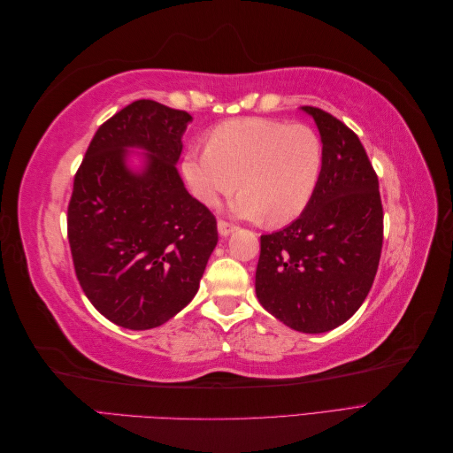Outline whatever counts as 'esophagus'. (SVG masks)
Here are the masks:
<instances>
[{
  "instance_id": "obj_1",
  "label": "esophagus",
  "mask_w": 453,
  "mask_h": 453,
  "mask_svg": "<svg viewBox=\"0 0 453 453\" xmlns=\"http://www.w3.org/2000/svg\"><path fill=\"white\" fill-rule=\"evenodd\" d=\"M217 226H219V234H221V236H228L230 232L236 230V225H232L228 221H223V219H221V221H219Z\"/></svg>"
}]
</instances>
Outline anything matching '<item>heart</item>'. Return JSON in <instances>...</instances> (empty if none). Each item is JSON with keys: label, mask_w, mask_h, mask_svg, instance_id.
Returning a JSON list of instances; mask_svg holds the SVG:
<instances>
[{"label": "heart", "mask_w": 453, "mask_h": 453, "mask_svg": "<svg viewBox=\"0 0 453 453\" xmlns=\"http://www.w3.org/2000/svg\"><path fill=\"white\" fill-rule=\"evenodd\" d=\"M323 160L313 128L250 117L215 127L208 145L188 147L181 173L202 203L215 205L240 185L243 190L230 211L280 225L306 210L321 181Z\"/></svg>", "instance_id": "obj_1"}]
</instances>
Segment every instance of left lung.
Wrapping results in <instances>:
<instances>
[{"label": "left lung", "mask_w": 453, "mask_h": 453, "mask_svg": "<svg viewBox=\"0 0 453 453\" xmlns=\"http://www.w3.org/2000/svg\"><path fill=\"white\" fill-rule=\"evenodd\" d=\"M323 143V173L296 221L260 236L258 303L300 333H326L361 308L374 283L383 208L378 175L357 134L319 107L304 105Z\"/></svg>", "instance_id": "8db88e82"}]
</instances>
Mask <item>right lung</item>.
Returning <instances> with one entry per match:
<instances>
[{
    "mask_svg": "<svg viewBox=\"0 0 453 453\" xmlns=\"http://www.w3.org/2000/svg\"><path fill=\"white\" fill-rule=\"evenodd\" d=\"M187 111L153 100L120 109L94 134L67 205L75 276L104 318L132 331L181 311L215 250V215L177 173ZM127 146L148 150L142 174L126 168Z\"/></svg>",
    "mask_w": 453,
    "mask_h": 453,
    "instance_id": "add662e5",
    "label": "right lung"
}]
</instances>
